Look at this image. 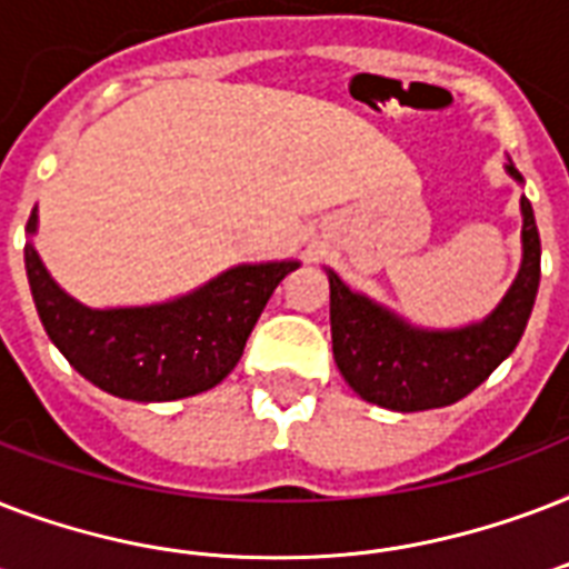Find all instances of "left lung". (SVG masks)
Masks as SVG:
<instances>
[{
	"label": "left lung",
	"mask_w": 569,
	"mask_h": 569,
	"mask_svg": "<svg viewBox=\"0 0 569 569\" xmlns=\"http://www.w3.org/2000/svg\"><path fill=\"white\" fill-rule=\"evenodd\" d=\"M513 180L520 171L508 164ZM522 268L493 316L463 330H413L330 271L333 360L357 396L401 413L446 407L485 383L529 325L540 283V236L522 197Z\"/></svg>",
	"instance_id": "1"
}]
</instances>
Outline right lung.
<instances>
[{"instance_id": "1", "label": "right lung", "mask_w": 569, "mask_h": 569, "mask_svg": "<svg viewBox=\"0 0 569 569\" xmlns=\"http://www.w3.org/2000/svg\"><path fill=\"white\" fill-rule=\"evenodd\" d=\"M31 212L26 230L34 232ZM298 262L239 266L180 301L88 310L52 283L26 244L31 298L49 339L93 387L132 401H173L212 389L236 369L277 283Z\"/></svg>"}]
</instances>
